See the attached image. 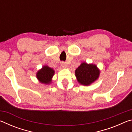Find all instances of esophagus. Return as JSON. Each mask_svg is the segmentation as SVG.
<instances>
[{
  "label": "esophagus",
  "mask_w": 132,
  "mask_h": 132,
  "mask_svg": "<svg viewBox=\"0 0 132 132\" xmlns=\"http://www.w3.org/2000/svg\"><path fill=\"white\" fill-rule=\"evenodd\" d=\"M61 66H62V67H63V68H66V64L65 63H64V62H62V63H61Z\"/></svg>",
  "instance_id": "esophagus-1"
}]
</instances>
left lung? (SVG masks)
<instances>
[{
    "label": "left lung",
    "mask_w": 132,
    "mask_h": 132,
    "mask_svg": "<svg viewBox=\"0 0 132 132\" xmlns=\"http://www.w3.org/2000/svg\"><path fill=\"white\" fill-rule=\"evenodd\" d=\"M75 75L80 84L88 86L98 79L100 71L94 64L82 63L76 70Z\"/></svg>",
    "instance_id": "1"
}]
</instances>
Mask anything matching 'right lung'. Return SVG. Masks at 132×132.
<instances>
[{"instance_id":"add662e5","label":"right lung","mask_w":132,"mask_h":132,"mask_svg":"<svg viewBox=\"0 0 132 132\" xmlns=\"http://www.w3.org/2000/svg\"><path fill=\"white\" fill-rule=\"evenodd\" d=\"M55 71L53 69L47 66H44L41 70L38 71L37 77L40 82L44 84L50 83Z\"/></svg>"}]
</instances>
